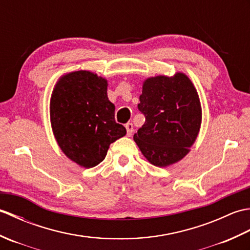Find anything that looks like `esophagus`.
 Returning <instances> with one entry per match:
<instances>
[{
	"mask_svg": "<svg viewBox=\"0 0 250 250\" xmlns=\"http://www.w3.org/2000/svg\"><path fill=\"white\" fill-rule=\"evenodd\" d=\"M125 129H126V135L131 136L132 133H133V125L129 122V124L125 125Z\"/></svg>",
	"mask_w": 250,
	"mask_h": 250,
	"instance_id": "obj_1",
	"label": "esophagus"
}]
</instances>
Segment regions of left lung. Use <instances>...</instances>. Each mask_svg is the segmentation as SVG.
<instances>
[{"instance_id":"left-lung-1","label":"left lung","mask_w":250,"mask_h":250,"mask_svg":"<svg viewBox=\"0 0 250 250\" xmlns=\"http://www.w3.org/2000/svg\"><path fill=\"white\" fill-rule=\"evenodd\" d=\"M140 111L145 124L133 140L151 164L166 167L182 160L198 137L202 107L198 91L182 72L159 75L143 83Z\"/></svg>"}]
</instances>
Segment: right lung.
<instances>
[{"mask_svg":"<svg viewBox=\"0 0 250 250\" xmlns=\"http://www.w3.org/2000/svg\"><path fill=\"white\" fill-rule=\"evenodd\" d=\"M107 81L90 71L62 75L50 98V124L63 153L83 167L102 162L111 143L126 133L115 121Z\"/></svg>","mask_w":250,"mask_h":250,"instance_id":"obj_1","label":"right lung"}]
</instances>
